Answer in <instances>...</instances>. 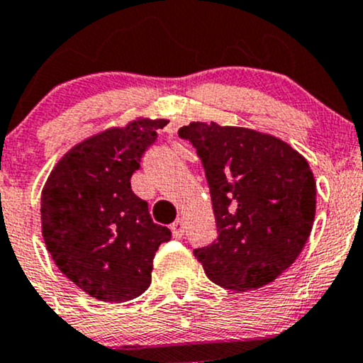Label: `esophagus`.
Returning <instances> with one entry per match:
<instances>
[{
    "mask_svg": "<svg viewBox=\"0 0 363 363\" xmlns=\"http://www.w3.org/2000/svg\"><path fill=\"white\" fill-rule=\"evenodd\" d=\"M183 230H185V223H183L182 218L174 220V222L171 223V233H173L174 238H182Z\"/></svg>",
    "mask_w": 363,
    "mask_h": 363,
    "instance_id": "34e87169",
    "label": "esophagus"
}]
</instances>
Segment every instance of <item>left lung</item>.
<instances>
[{"instance_id": "1", "label": "left lung", "mask_w": 363, "mask_h": 363, "mask_svg": "<svg viewBox=\"0 0 363 363\" xmlns=\"http://www.w3.org/2000/svg\"><path fill=\"white\" fill-rule=\"evenodd\" d=\"M178 136L196 148L216 220L211 245L194 250L213 283L260 289L295 262L311 234L316 183L308 160L269 134L192 122Z\"/></svg>"}]
</instances>
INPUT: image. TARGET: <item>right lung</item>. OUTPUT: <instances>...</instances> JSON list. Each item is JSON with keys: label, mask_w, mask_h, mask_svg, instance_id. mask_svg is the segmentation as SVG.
I'll return each instance as SVG.
<instances>
[{"label": "right lung", "mask_w": 363, "mask_h": 363, "mask_svg": "<svg viewBox=\"0 0 363 363\" xmlns=\"http://www.w3.org/2000/svg\"><path fill=\"white\" fill-rule=\"evenodd\" d=\"M167 121L130 122L82 141L62 157L42 192V233L59 271L104 302L150 286L155 252L171 239L130 189L141 157Z\"/></svg>", "instance_id": "add662e5"}]
</instances>
